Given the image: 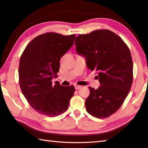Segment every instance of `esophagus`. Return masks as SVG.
Returning <instances> with one entry per match:
<instances>
[{
    "instance_id": "1",
    "label": "esophagus",
    "mask_w": 148,
    "mask_h": 148,
    "mask_svg": "<svg viewBox=\"0 0 148 148\" xmlns=\"http://www.w3.org/2000/svg\"><path fill=\"white\" fill-rule=\"evenodd\" d=\"M82 88V86H78V85H75V89H76V90H79V89H80Z\"/></svg>"
}]
</instances>
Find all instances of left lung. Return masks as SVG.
<instances>
[{"label":"left lung","mask_w":148,"mask_h":148,"mask_svg":"<svg viewBox=\"0 0 148 148\" xmlns=\"http://www.w3.org/2000/svg\"><path fill=\"white\" fill-rule=\"evenodd\" d=\"M76 50L86 58V64L101 84L89 87L85 105L89 114L103 119L116 112L125 101L133 81V63L130 49L118 35L108 29L79 35Z\"/></svg>","instance_id":"obj_1"}]
</instances>
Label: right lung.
Instances as JSON below:
<instances>
[{
    "mask_svg": "<svg viewBox=\"0 0 148 148\" xmlns=\"http://www.w3.org/2000/svg\"><path fill=\"white\" fill-rule=\"evenodd\" d=\"M76 35L62 36L49 32L29 42L20 57L19 84L22 92L33 109L39 114L55 117L66 111L74 95V86L53 85L60 60L72 47Z\"/></svg>",
    "mask_w": 148,
    "mask_h": 148,
    "instance_id": "add662e5",
    "label": "right lung"
}]
</instances>
